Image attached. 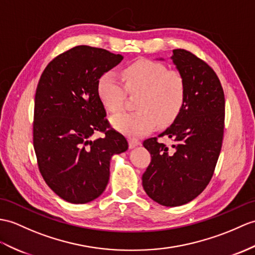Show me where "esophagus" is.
Wrapping results in <instances>:
<instances>
[{"label":"esophagus","instance_id":"obj_1","mask_svg":"<svg viewBox=\"0 0 255 255\" xmlns=\"http://www.w3.org/2000/svg\"><path fill=\"white\" fill-rule=\"evenodd\" d=\"M141 142L137 139H129V147L130 149H133V147L140 145Z\"/></svg>","mask_w":255,"mask_h":255}]
</instances>
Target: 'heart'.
<instances>
[{
	"label": "heart",
	"mask_w": 255,
	"mask_h": 255,
	"mask_svg": "<svg viewBox=\"0 0 255 255\" xmlns=\"http://www.w3.org/2000/svg\"><path fill=\"white\" fill-rule=\"evenodd\" d=\"M122 81L113 72L101 76L98 94L104 108L117 113L123 110L126 91L140 93L137 100L139 111L123 113L111 120L117 131L129 137H141L151 132L157 125H168L182 109L186 97V82L178 70L167 69L163 64L139 60L123 72Z\"/></svg>",
	"instance_id": "b5f03b06"
}]
</instances>
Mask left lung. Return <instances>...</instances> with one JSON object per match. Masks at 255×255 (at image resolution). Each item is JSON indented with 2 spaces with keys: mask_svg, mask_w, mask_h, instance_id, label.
<instances>
[{
  "mask_svg": "<svg viewBox=\"0 0 255 255\" xmlns=\"http://www.w3.org/2000/svg\"><path fill=\"white\" fill-rule=\"evenodd\" d=\"M170 60L185 79V102L173 124L158 134L174 141L170 150L156 138L143 141L151 163L142 186L158 204L179 206L197 198L214 173L223 142L225 98L220 79L205 62L181 49L174 50Z\"/></svg>",
  "mask_w": 255,
  "mask_h": 255,
  "instance_id": "left-lung-1",
  "label": "left lung"
}]
</instances>
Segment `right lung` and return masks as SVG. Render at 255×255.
I'll list each match as a JSON object with an SVG mask.
<instances>
[{
  "mask_svg": "<svg viewBox=\"0 0 255 255\" xmlns=\"http://www.w3.org/2000/svg\"><path fill=\"white\" fill-rule=\"evenodd\" d=\"M123 58L79 45L55 57L41 75L34 99V152L46 185L69 203L100 197L110 179L112 156L128 149L123 134L106 130V112L98 94L101 76ZM97 131L106 137L92 140Z\"/></svg>",
  "mask_w": 255,
  "mask_h": 255,
  "instance_id": "right-lung-1",
  "label": "right lung"
}]
</instances>
